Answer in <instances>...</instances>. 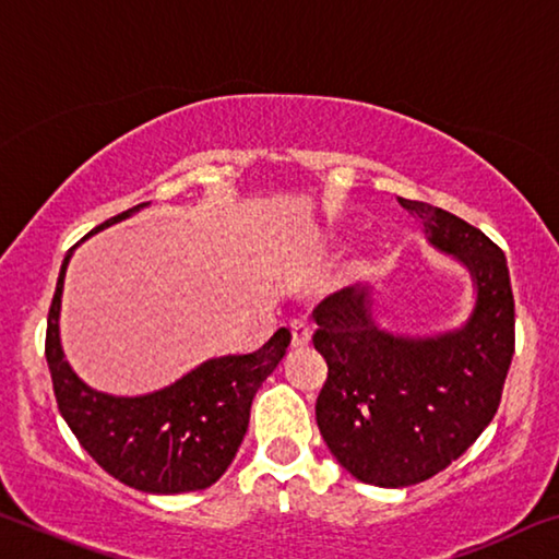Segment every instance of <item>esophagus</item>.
Segmentation results:
<instances>
[{
  "label": "esophagus",
  "instance_id": "1",
  "mask_svg": "<svg viewBox=\"0 0 559 559\" xmlns=\"http://www.w3.org/2000/svg\"><path fill=\"white\" fill-rule=\"evenodd\" d=\"M313 337V330L306 323V320H293L290 323V345L293 347H306Z\"/></svg>",
  "mask_w": 559,
  "mask_h": 559
}]
</instances>
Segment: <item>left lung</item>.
Masks as SVG:
<instances>
[{"mask_svg": "<svg viewBox=\"0 0 559 559\" xmlns=\"http://www.w3.org/2000/svg\"><path fill=\"white\" fill-rule=\"evenodd\" d=\"M433 251L468 273L461 325L392 333L372 286L345 288L316 308L313 345L328 362L318 429L340 466L380 488L421 484L456 461L493 419L515 345V302L503 251L439 206L396 197Z\"/></svg>", "mask_w": 559, "mask_h": 559, "instance_id": "obj_1", "label": "left lung"}]
</instances>
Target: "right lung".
Returning a JSON list of instances; mask_svg holds the SVG:
<instances>
[{
  "instance_id": "right-lung-1",
  "label": "right lung",
  "mask_w": 559,
  "mask_h": 559,
  "mask_svg": "<svg viewBox=\"0 0 559 559\" xmlns=\"http://www.w3.org/2000/svg\"><path fill=\"white\" fill-rule=\"evenodd\" d=\"M145 206L150 202L112 216L86 239ZM75 246L61 263L46 328V362L61 416L81 447L120 484L157 496L210 488L231 466L249 429L253 394L286 355L290 333L276 330L251 355L204 359L163 390L135 396L93 390L75 374L61 345L63 281Z\"/></svg>"
}]
</instances>
